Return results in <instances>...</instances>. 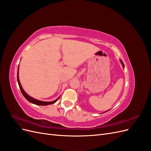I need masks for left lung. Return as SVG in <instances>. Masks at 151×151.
Here are the masks:
<instances>
[{
    "instance_id": "1",
    "label": "left lung",
    "mask_w": 151,
    "mask_h": 151,
    "mask_svg": "<svg viewBox=\"0 0 151 151\" xmlns=\"http://www.w3.org/2000/svg\"><path fill=\"white\" fill-rule=\"evenodd\" d=\"M121 63H122V65H123V68L125 67V66H124V64H123V62L121 60Z\"/></svg>"
}]
</instances>
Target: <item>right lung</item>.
Masks as SVG:
<instances>
[{
	"instance_id": "1",
	"label": "right lung",
	"mask_w": 151,
	"mask_h": 151,
	"mask_svg": "<svg viewBox=\"0 0 151 151\" xmlns=\"http://www.w3.org/2000/svg\"><path fill=\"white\" fill-rule=\"evenodd\" d=\"M17 83H18V84H19V88H20V90L21 91V93L22 94V95L24 96V97L28 100V101H29L30 103H33V104H37V105H42V106H45V105H48V104H53L55 103L57 100L58 99L59 97L56 99L55 100V101H51V102H46V101H40V100H37L36 99H34L33 98H31V96H29L28 94H27L25 91L23 90V89H22V86L20 84V82H19V76H18V70H17Z\"/></svg>"
}]
</instances>
